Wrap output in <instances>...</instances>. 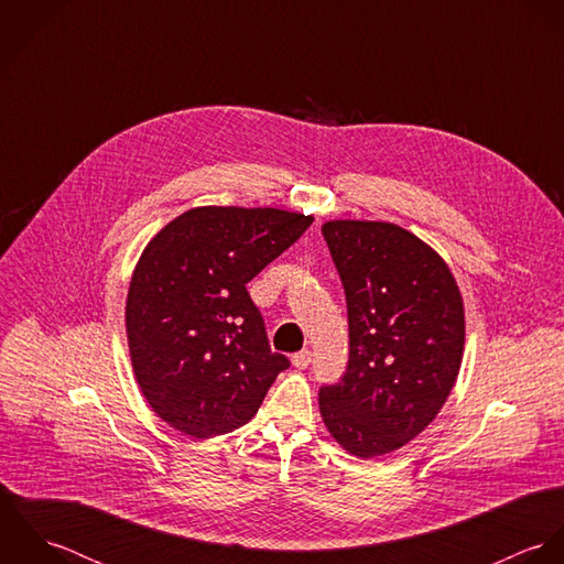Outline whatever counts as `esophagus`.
Instances as JSON below:
<instances>
[{"instance_id":"1","label":"esophagus","mask_w":564,"mask_h":564,"mask_svg":"<svg viewBox=\"0 0 564 564\" xmlns=\"http://www.w3.org/2000/svg\"><path fill=\"white\" fill-rule=\"evenodd\" d=\"M293 365L297 367V369H306L311 362H313V351L311 349H302V351H297V354H293Z\"/></svg>"}]
</instances>
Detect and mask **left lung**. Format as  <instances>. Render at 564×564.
Masks as SVG:
<instances>
[{"mask_svg":"<svg viewBox=\"0 0 564 564\" xmlns=\"http://www.w3.org/2000/svg\"><path fill=\"white\" fill-rule=\"evenodd\" d=\"M340 275L349 362L319 389L323 423L354 456H384L421 434L447 402L465 347V311L443 258L382 221L322 228Z\"/></svg>","mask_w":564,"mask_h":564,"instance_id":"1","label":"left lung"}]
</instances>
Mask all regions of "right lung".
<instances>
[{
	"label": "right lung",
	"instance_id": "right-lung-1",
	"mask_svg": "<svg viewBox=\"0 0 564 564\" xmlns=\"http://www.w3.org/2000/svg\"><path fill=\"white\" fill-rule=\"evenodd\" d=\"M313 217L278 208H193L143 249L126 329L145 400L171 427L210 438L245 425L291 362L269 347L247 282Z\"/></svg>",
	"mask_w": 564,
	"mask_h": 564
}]
</instances>
